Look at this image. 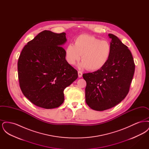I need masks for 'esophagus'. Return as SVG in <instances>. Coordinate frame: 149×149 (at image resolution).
<instances>
[{"mask_svg":"<svg viewBox=\"0 0 149 149\" xmlns=\"http://www.w3.org/2000/svg\"><path fill=\"white\" fill-rule=\"evenodd\" d=\"M82 75H83L82 72L80 71H78V77H79V78H81V77H82Z\"/></svg>","mask_w":149,"mask_h":149,"instance_id":"obj_1","label":"esophagus"}]
</instances>
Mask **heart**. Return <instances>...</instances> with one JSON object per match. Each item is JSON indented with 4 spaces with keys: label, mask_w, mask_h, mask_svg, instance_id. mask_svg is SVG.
Wrapping results in <instances>:
<instances>
[{
    "label": "heart",
    "mask_w": 149,
    "mask_h": 149,
    "mask_svg": "<svg viewBox=\"0 0 149 149\" xmlns=\"http://www.w3.org/2000/svg\"><path fill=\"white\" fill-rule=\"evenodd\" d=\"M112 52L111 43L100 40L95 36L87 34L79 36L74 40V45L70 43L65 49L68 63L74 65L81 55L79 66L90 71L102 69L108 63Z\"/></svg>",
    "instance_id": "heart-1"
}]
</instances>
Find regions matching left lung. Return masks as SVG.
Masks as SVG:
<instances>
[{"label": "left lung", "instance_id": "8db88e82", "mask_svg": "<svg viewBox=\"0 0 149 149\" xmlns=\"http://www.w3.org/2000/svg\"><path fill=\"white\" fill-rule=\"evenodd\" d=\"M112 52L106 65L99 70L83 74L86 82L85 101L91 108L102 111L116 106L126 97L135 65L127 46L113 34Z\"/></svg>", "mask_w": 149, "mask_h": 149}]
</instances>
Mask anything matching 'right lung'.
I'll use <instances>...</instances> for the list:
<instances>
[{
	"label": "right lung",
	"instance_id": "right-lung-1",
	"mask_svg": "<svg viewBox=\"0 0 149 149\" xmlns=\"http://www.w3.org/2000/svg\"><path fill=\"white\" fill-rule=\"evenodd\" d=\"M66 33L45 30L24 46L18 61L19 86L36 106L52 109L61 106L64 89L78 78V71L65 59L61 47Z\"/></svg>",
	"mask_w": 149,
	"mask_h": 149
}]
</instances>
